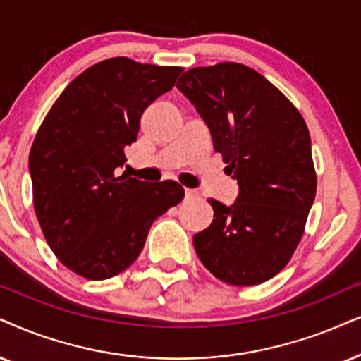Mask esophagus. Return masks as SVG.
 Returning a JSON list of instances; mask_svg holds the SVG:
<instances>
[{"instance_id":"obj_1","label":"esophagus","mask_w":361,"mask_h":361,"mask_svg":"<svg viewBox=\"0 0 361 361\" xmlns=\"http://www.w3.org/2000/svg\"><path fill=\"white\" fill-rule=\"evenodd\" d=\"M185 196H186V198H196V196H198V191L186 188L185 190Z\"/></svg>"}]
</instances>
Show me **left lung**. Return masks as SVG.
Instances as JSON below:
<instances>
[{
	"label": "left lung",
	"mask_w": 361,
	"mask_h": 361,
	"mask_svg": "<svg viewBox=\"0 0 361 361\" xmlns=\"http://www.w3.org/2000/svg\"><path fill=\"white\" fill-rule=\"evenodd\" d=\"M176 88L240 186L230 207L208 200L213 221L193 236L196 255L218 280L259 285L290 262L317 193L307 123L280 90L240 63L191 68Z\"/></svg>",
	"instance_id": "left-lung-1"
}]
</instances>
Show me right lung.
Returning a JSON list of instances; mask_svg holds the SVG:
<instances>
[{
  "mask_svg": "<svg viewBox=\"0 0 361 361\" xmlns=\"http://www.w3.org/2000/svg\"><path fill=\"white\" fill-rule=\"evenodd\" d=\"M181 71L104 59L66 86L36 133L30 152L36 218L59 262L88 280L126 270L152 223L183 200L176 181L148 185L116 175L143 111Z\"/></svg>",
  "mask_w": 361,
  "mask_h": 361,
  "instance_id": "right-lung-1",
  "label": "right lung"
}]
</instances>
